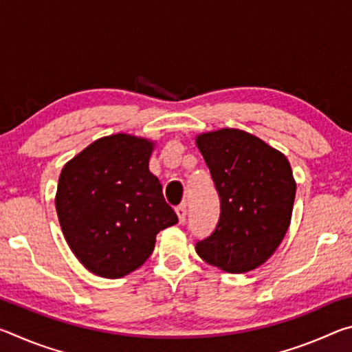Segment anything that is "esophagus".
<instances>
[{
    "mask_svg": "<svg viewBox=\"0 0 352 352\" xmlns=\"http://www.w3.org/2000/svg\"><path fill=\"white\" fill-rule=\"evenodd\" d=\"M175 212H177V216H178V222L180 223H183L184 220H186V214H188V210H186V205H180V206H177L175 208Z\"/></svg>",
    "mask_w": 352,
    "mask_h": 352,
    "instance_id": "34e87169",
    "label": "esophagus"
}]
</instances>
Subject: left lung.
Here are the masks:
<instances>
[{"instance_id": "8db88e82", "label": "left lung", "mask_w": 352, "mask_h": 352, "mask_svg": "<svg viewBox=\"0 0 352 352\" xmlns=\"http://www.w3.org/2000/svg\"><path fill=\"white\" fill-rule=\"evenodd\" d=\"M197 146L219 194L220 216L195 252L228 273L254 270L289 228L296 184L287 158L237 129L200 135Z\"/></svg>"}]
</instances>
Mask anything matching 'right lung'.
<instances>
[{
    "label": "right lung",
    "instance_id": "add662e5",
    "mask_svg": "<svg viewBox=\"0 0 352 352\" xmlns=\"http://www.w3.org/2000/svg\"><path fill=\"white\" fill-rule=\"evenodd\" d=\"M153 144L105 136L65 164L56 210L69 248L94 275L121 278L152 254L160 231L178 222L148 170Z\"/></svg>",
    "mask_w": 352,
    "mask_h": 352
}]
</instances>
